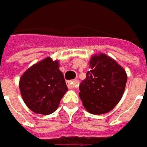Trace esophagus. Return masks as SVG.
<instances>
[{"mask_svg":"<svg viewBox=\"0 0 147 147\" xmlns=\"http://www.w3.org/2000/svg\"><path fill=\"white\" fill-rule=\"evenodd\" d=\"M77 86H78V82H77L76 80L70 81V82L67 83V87H68V89H70V90H74Z\"/></svg>","mask_w":147,"mask_h":147,"instance_id":"1","label":"esophagus"}]
</instances>
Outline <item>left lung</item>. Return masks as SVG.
<instances>
[{
	"instance_id": "left-lung-1",
	"label": "left lung",
	"mask_w": 147,
	"mask_h": 147,
	"mask_svg": "<svg viewBox=\"0 0 147 147\" xmlns=\"http://www.w3.org/2000/svg\"><path fill=\"white\" fill-rule=\"evenodd\" d=\"M90 70L80 85L84 107L91 114L100 115L113 110L121 100L127 82V74L114 59L99 53L91 57Z\"/></svg>"
}]
</instances>
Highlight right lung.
<instances>
[{
	"label": "right lung",
	"instance_id": "obj_1",
	"mask_svg": "<svg viewBox=\"0 0 147 147\" xmlns=\"http://www.w3.org/2000/svg\"><path fill=\"white\" fill-rule=\"evenodd\" d=\"M19 89L32 112L43 115L54 113L67 91L59 61L46 57L28 67L19 80Z\"/></svg>",
	"mask_w": 147,
	"mask_h": 147
}]
</instances>
